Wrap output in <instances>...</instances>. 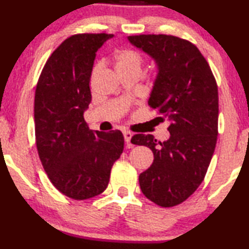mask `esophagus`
Returning <instances> with one entry per match:
<instances>
[{"label":"esophagus","instance_id":"34e87169","mask_svg":"<svg viewBox=\"0 0 249 249\" xmlns=\"http://www.w3.org/2000/svg\"><path fill=\"white\" fill-rule=\"evenodd\" d=\"M124 142L128 144V142H130V141H131L132 134L130 131H124Z\"/></svg>","mask_w":249,"mask_h":249}]
</instances>
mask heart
Masks as SVG:
<instances>
[{
	"instance_id": "heart-1",
	"label": "heart",
	"mask_w": 249,
	"mask_h": 249,
	"mask_svg": "<svg viewBox=\"0 0 249 249\" xmlns=\"http://www.w3.org/2000/svg\"><path fill=\"white\" fill-rule=\"evenodd\" d=\"M142 62H144L142 56L134 50H120L114 55V66L118 72L134 71V72L141 73ZM98 68H100V64H96L94 71H97Z\"/></svg>"
}]
</instances>
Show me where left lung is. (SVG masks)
Listing matches in <instances>:
<instances>
[{
	"label": "left lung",
	"mask_w": 249,
	"mask_h": 249,
	"mask_svg": "<svg viewBox=\"0 0 249 249\" xmlns=\"http://www.w3.org/2000/svg\"><path fill=\"white\" fill-rule=\"evenodd\" d=\"M132 46L151 56L156 76L148 105L170 122L163 142L152 135H135L131 142L154 154L139 175V186L153 203L171 207L186 200L202 183L217 137L219 96L211 68L188 40L170 35L129 36Z\"/></svg>",
	"instance_id": "1"
}]
</instances>
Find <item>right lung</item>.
I'll return each instance as SVG.
<instances>
[{
    "label": "right lung",
    "instance_id": "add662e5",
    "mask_svg": "<svg viewBox=\"0 0 249 249\" xmlns=\"http://www.w3.org/2000/svg\"><path fill=\"white\" fill-rule=\"evenodd\" d=\"M113 37L79 34L67 38L44 67L35 91L36 145L53 186L70 198L100 195L124 152L120 130H89L84 119L91 102L89 80L96 52Z\"/></svg>",
    "mask_w": 249,
    "mask_h": 249
}]
</instances>
